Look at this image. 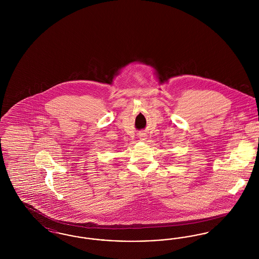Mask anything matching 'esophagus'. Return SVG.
<instances>
[{
	"label": "esophagus",
	"mask_w": 259,
	"mask_h": 259,
	"mask_svg": "<svg viewBox=\"0 0 259 259\" xmlns=\"http://www.w3.org/2000/svg\"><path fill=\"white\" fill-rule=\"evenodd\" d=\"M140 139H141V141H146V139H147V134H146V133H142V134H140Z\"/></svg>",
	"instance_id": "esophagus-1"
}]
</instances>
